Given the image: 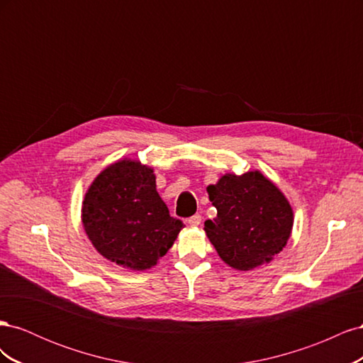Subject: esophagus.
I'll list each match as a JSON object with an SVG mask.
<instances>
[{
  "mask_svg": "<svg viewBox=\"0 0 363 363\" xmlns=\"http://www.w3.org/2000/svg\"><path fill=\"white\" fill-rule=\"evenodd\" d=\"M188 223H189V225H192V227H199V225L201 224V216H200V215H194V216H191V218L188 219Z\"/></svg>",
  "mask_w": 363,
  "mask_h": 363,
  "instance_id": "1",
  "label": "esophagus"
}]
</instances>
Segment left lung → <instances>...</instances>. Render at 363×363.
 <instances>
[{"mask_svg": "<svg viewBox=\"0 0 363 363\" xmlns=\"http://www.w3.org/2000/svg\"><path fill=\"white\" fill-rule=\"evenodd\" d=\"M207 194L218 213L204 223V232L228 267L259 268L286 247L294 225L292 206L260 171L227 172L207 186Z\"/></svg>", "mask_w": 363, "mask_h": 363, "instance_id": "8db88e82", "label": "left lung"}]
</instances>
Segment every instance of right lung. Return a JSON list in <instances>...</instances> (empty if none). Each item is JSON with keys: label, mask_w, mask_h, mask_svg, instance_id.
<instances>
[{"label": "right lung", "mask_w": 363, "mask_h": 363, "mask_svg": "<svg viewBox=\"0 0 363 363\" xmlns=\"http://www.w3.org/2000/svg\"><path fill=\"white\" fill-rule=\"evenodd\" d=\"M82 223L103 257L131 271L156 267L184 227L160 199L155 169L127 157L94 179L83 199Z\"/></svg>", "instance_id": "1"}]
</instances>
